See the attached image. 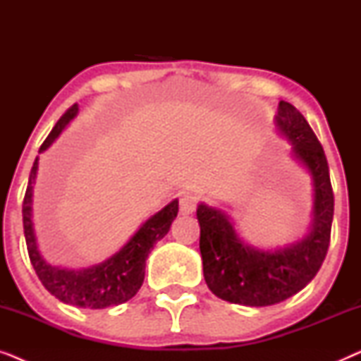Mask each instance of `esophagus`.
Instances as JSON below:
<instances>
[{
    "label": "esophagus",
    "mask_w": 361,
    "mask_h": 361,
    "mask_svg": "<svg viewBox=\"0 0 361 361\" xmlns=\"http://www.w3.org/2000/svg\"><path fill=\"white\" fill-rule=\"evenodd\" d=\"M195 207H197L195 195L189 194V192H184V194L179 195V209L182 215H190L192 212L195 210Z\"/></svg>",
    "instance_id": "1"
}]
</instances>
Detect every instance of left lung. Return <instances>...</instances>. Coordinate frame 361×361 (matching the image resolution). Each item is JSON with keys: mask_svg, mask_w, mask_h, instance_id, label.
I'll use <instances>...</instances> for the list:
<instances>
[{"mask_svg": "<svg viewBox=\"0 0 361 361\" xmlns=\"http://www.w3.org/2000/svg\"><path fill=\"white\" fill-rule=\"evenodd\" d=\"M276 131L290 145V157L312 182V214L302 238L264 250L241 238L225 210L200 202V255L204 278L216 298L228 302L264 307L298 294L315 278L330 243L334 192L327 157L309 123L288 102H279Z\"/></svg>", "mask_w": 361, "mask_h": 361, "instance_id": "obj_1", "label": "left lung"}]
</instances>
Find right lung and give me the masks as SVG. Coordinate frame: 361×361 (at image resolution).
<instances>
[{
    "instance_id": "add662e5",
    "label": "right lung",
    "mask_w": 361,
    "mask_h": 361,
    "mask_svg": "<svg viewBox=\"0 0 361 361\" xmlns=\"http://www.w3.org/2000/svg\"><path fill=\"white\" fill-rule=\"evenodd\" d=\"M77 115L78 105L73 103L49 133L39 149V154L51 147L52 142L61 136V133ZM37 169L39 156L34 161L31 174H29L26 195L23 202V225L29 259H31L34 271L44 288L52 295H56L61 302L77 305L82 309H105L135 298L145 281L147 255L151 253L157 241L164 238L169 231L172 221L179 212V200H171L159 212L151 215L137 228L136 233L121 246L120 251H116L110 258L98 264L88 266V268L72 269L49 263L39 250L32 220V197Z\"/></svg>"
}]
</instances>
